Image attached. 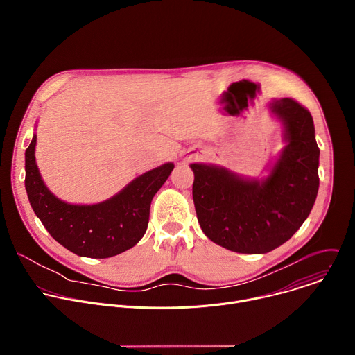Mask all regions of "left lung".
Here are the masks:
<instances>
[{
  "label": "left lung",
  "instance_id": "left-lung-1",
  "mask_svg": "<svg viewBox=\"0 0 355 355\" xmlns=\"http://www.w3.org/2000/svg\"><path fill=\"white\" fill-rule=\"evenodd\" d=\"M284 148L263 178L239 175L215 164L192 163V196L202 232L214 243L244 254H264L305 222L319 191L320 150L313 118L291 98L272 99Z\"/></svg>",
  "mask_w": 355,
  "mask_h": 355
}]
</instances>
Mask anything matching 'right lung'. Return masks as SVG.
I'll return each instance as SVG.
<instances>
[{
	"label": "right lung",
	"mask_w": 355,
	"mask_h": 355,
	"mask_svg": "<svg viewBox=\"0 0 355 355\" xmlns=\"http://www.w3.org/2000/svg\"><path fill=\"white\" fill-rule=\"evenodd\" d=\"M36 133L25 151V188L35 215L58 243L80 257L108 259L132 248L144 236L151 199L170 177L166 163L136 177L107 200L76 205L58 198L42 180Z\"/></svg>",
	"instance_id": "1"
}]
</instances>
